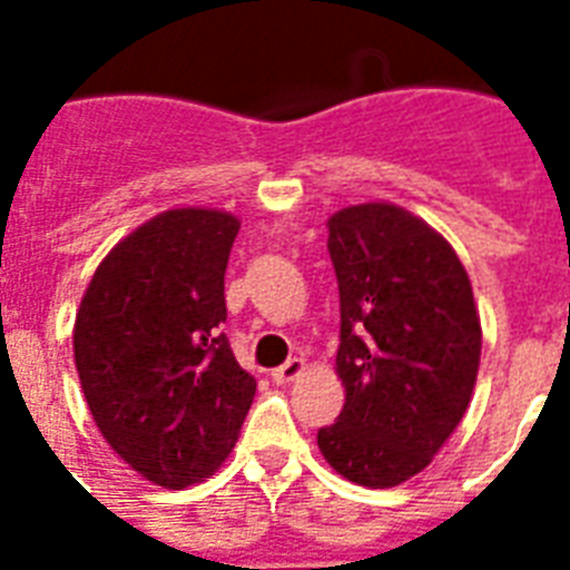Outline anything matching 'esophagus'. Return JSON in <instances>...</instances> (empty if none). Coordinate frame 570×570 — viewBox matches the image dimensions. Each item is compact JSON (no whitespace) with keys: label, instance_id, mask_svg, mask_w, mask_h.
Listing matches in <instances>:
<instances>
[{"label":"esophagus","instance_id":"1","mask_svg":"<svg viewBox=\"0 0 570 570\" xmlns=\"http://www.w3.org/2000/svg\"><path fill=\"white\" fill-rule=\"evenodd\" d=\"M304 373V361L302 357H289L284 366H277L275 373H272V379L277 381V384H286V381H295L298 375Z\"/></svg>","mask_w":570,"mask_h":570}]
</instances>
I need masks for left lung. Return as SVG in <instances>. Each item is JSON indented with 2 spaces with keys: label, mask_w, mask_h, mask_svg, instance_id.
Masks as SVG:
<instances>
[{
  "label": "left lung",
  "mask_w": 570,
  "mask_h": 570,
  "mask_svg": "<svg viewBox=\"0 0 570 570\" xmlns=\"http://www.w3.org/2000/svg\"><path fill=\"white\" fill-rule=\"evenodd\" d=\"M328 254L346 405L316 441L348 482L402 485L429 468L473 396L482 325L470 277L441 233L393 204L331 215Z\"/></svg>",
  "instance_id": "1"
}]
</instances>
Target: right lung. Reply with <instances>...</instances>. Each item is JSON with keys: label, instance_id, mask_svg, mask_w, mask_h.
Segmentation results:
<instances>
[{"label": "right lung", "instance_id": "add662e5", "mask_svg": "<svg viewBox=\"0 0 570 570\" xmlns=\"http://www.w3.org/2000/svg\"><path fill=\"white\" fill-rule=\"evenodd\" d=\"M236 233L222 209L159 213L106 254L76 313L94 423L129 468L174 491L222 468L257 393L218 328Z\"/></svg>", "mask_w": 570, "mask_h": 570}]
</instances>
